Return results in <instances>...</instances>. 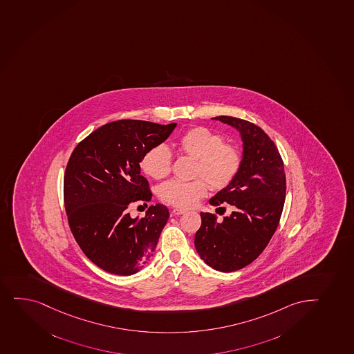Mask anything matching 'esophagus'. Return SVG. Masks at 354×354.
Wrapping results in <instances>:
<instances>
[{"label": "esophagus", "mask_w": 354, "mask_h": 354, "mask_svg": "<svg viewBox=\"0 0 354 354\" xmlns=\"http://www.w3.org/2000/svg\"><path fill=\"white\" fill-rule=\"evenodd\" d=\"M187 213L186 209H183V208H174V209H171V215H181Z\"/></svg>", "instance_id": "34e87169"}]
</instances>
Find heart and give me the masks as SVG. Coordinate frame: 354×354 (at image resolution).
<instances>
[{
    "label": "heart",
    "instance_id": "obj_1",
    "mask_svg": "<svg viewBox=\"0 0 354 354\" xmlns=\"http://www.w3.org/2000/svg\"><path fill=\"white\" fill-rule=\"evenodd\" d=\"M183 154L196 160L195 176L191 183L171 180L158 189L160 200L171 206H194L207 194L208 187L221 191L230 186L243 165V156L238 148L225 142L221 134L209 128L198 126L183 134L178 141ZM142 171L155 180L167 178L171 171V153L166 146H155L143 155Z\"/></svg>",
    "mask_w": 354,
    "mask_h": 354
}]
</instances>
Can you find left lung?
I'll list each match as a JSON object with an SVG mask.
<instances>
[{
    "label": "left lung",
    "instance_id": "left-lung-1",
    "mask_svg": "<svg viewBox=\"0 0 354 354\" xmlns=\"http://www.w3.org/2000/svg\"><path fill=\"white\" fill-rule=\"evenodd\" d=\"M214 119L240 131L243 165L234 181L209 200L223 213V205L230 203L232 214L218 221L213 213L201 212L194 245L208 266L234 272L254 261L277 231L286 198V175L278 148L261 128L233 116Z\"/></svg>",
    "mask_w": 354,
    "mask_h": 354
}]
</instances>
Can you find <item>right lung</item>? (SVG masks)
Returning <instances> with one entry per match:
<instances>
[{"label": "right lung", "instance_id": "obj_1", "mask_svg": "<svg viewBox=\"0 0 354 354\" xmlns=\"http://www.w3.org/2000/svg\"><path fill=\"white\" fill-rule=\"evenodd\" d=\"M175 127L141 120L109 122L77 143L68 160L64 200L69 228L86 257L108 273L134 274L153 257L169 218L167 207L149 206L141 218H131L128 209L151 201L140 162Z\"/></svg>", "mask_w": 354, "mask_h": 354}]
</instances>
